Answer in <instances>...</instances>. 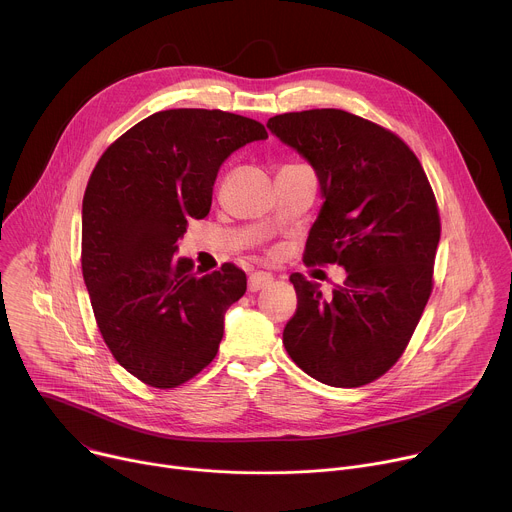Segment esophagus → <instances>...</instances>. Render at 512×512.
Returning a JSON list of instances; mask_svg holds the SVG:
<instances>
[{
	"mask_svg": "<svg viewBox=\"0 0 512 512\" xmlns=\"http://www.w3.org/2000/svg\"><path fill=\"white\" fill-rule=\"evenodd\" d=\"M272 280H274L272 274H268V272H264V270H256V272H252L250 278H248V290H250V292H258V290L266 288Z\"/></svg>",
	"mask_w": 512,
	"mask_h": 512,
	"instance_id": "1",
	"label": "esophagus"
}]
</instances>
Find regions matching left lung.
I'll return each mask as SVG.
<instances>
[{
    "label": "left lung",
    "mask_w": 512,
    "mask_h": 512,
    "mask_svg": "<svg viewBox=\"0 0 512 512\" xmlns=\"http://www.w3.org/2000/svg\"><path fill=\"white\" fill-rule=\"evenodd\" d=\"M268 128L312 164L326 198L304 264L346 268L328 298L290 276L298 306L284 346L318 382L364 386L398 362L430 298L440 240L432 186L400 136L344 110L280 114Z\"/></svg>",
    "instance_id": "1"
}]
</instances>
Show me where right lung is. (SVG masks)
<instances>
[{"mask_svg":"<svg viewBox=\"0 0 512 512\" xmlns=\"http://www.w3.org/2000/svg\"><path fill=\"white\" fill-rule=\"evenodd\" d=\"M250 118L180 108L138 122L98 160L82 204V274L112 356L154 388H178L216 356L224 312L246 292L232 262L200 276L174 260L190 218L238 148L266 140Z\"/></svg>","mask_w":512,"mask_h":512,"instance_id":"add662e5","label":"right lung"}]
</instances>
